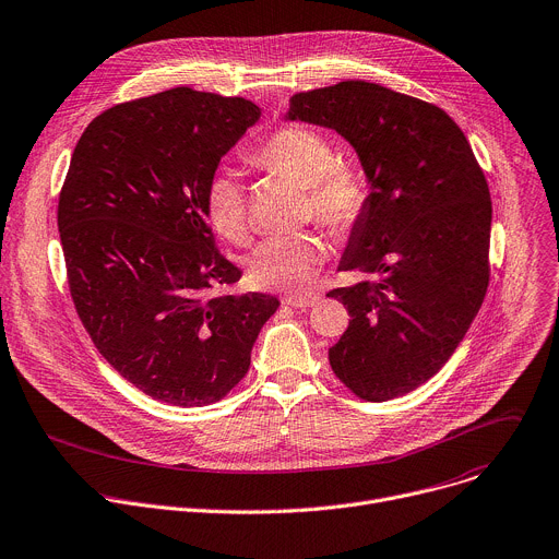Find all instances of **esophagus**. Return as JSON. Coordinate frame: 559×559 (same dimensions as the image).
I'll return each instance as SVG.
<instances>
[{"mask_svg": "<svg viewBox=\"0 0 559 559\" xmlns=\"http://www.w3.org/2000/svg\"><path fill=\"white\" fill-rule=\"evenodd\" d=\"M319 300H321V296H317V294H308V296H283V306H289V308H296V310H308V308L317 306Z\"/></svg>", "mask_w": 559, "mask_h": 559, "instance_id": "34e87169", "label": "esophagus"}]
</instances>
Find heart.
Wrapping results in <instances>:
<instances>
[{"label": "heart", "instance_id": "b5f03b06", "mask_svg": "<svg viewBox=\"0 0 559 559\" xmlns=\"http://www.w3.org/2000/svg\"><path fill=\"white\" fill-rule=\"evenodd\" d=\"M249 163L306 187L312 214L332 231L354 225L366 205L361 178L336 165L334 144L308 127H283L249 151ZM205 207L214 229L242 242L249 236L245 191L238 176L223 167L214 171L205 191ZM323 261V242L310 231L265 238L253 247L247 272L253 285L302 292Z\"/></svg>", "mask_w": 559, "mask_h": 559}]
</instances>
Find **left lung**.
Instances as JSON below:
<instances>
[{
  "label": "left lung",
  "mask_w": 559,
  "mask_h": 559,
  "mask_svg": "<svg viewBox=\"0 0 559 559\" xmlns=\"http://www.w3.org/2000/svg\"><path fill=\"white\" fill-rule=\"evenodd\" d=\"M289 122L336 131L368 180L332 289L349 325L330 347L334 374L366 401L435 377L477 317L488 287L492 205L464 131L435 105L366 80L296 93Z\"/></svg>",
  "instance_id": "left-lung-1"
}]
</instances>
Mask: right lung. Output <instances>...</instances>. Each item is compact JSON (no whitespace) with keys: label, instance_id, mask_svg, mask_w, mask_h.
<instances>
[{"label":"right lung","instance_id":"add662e5","mask_svg":"<svg viewBox=\"0 0 559 559\" xmlns=\"http://www.w3.org/2000/svg\"><path fill=\"white\" fill-rule=\"evenodd\" d=\"M259 120L249 99L185 86L118 105L82 133L60 193L80 321L120 377L182 408L247 374L281 306L227 292L242 272L218 251L205 207L210 178Z\"/></svg>","mask_w":559,"mask_h":559}]
</instances>
